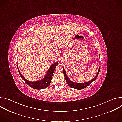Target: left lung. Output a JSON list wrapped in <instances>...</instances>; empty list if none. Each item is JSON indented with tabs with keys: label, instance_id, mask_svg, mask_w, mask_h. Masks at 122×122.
Instances as JSON below:
<instances>
[{
	"label": "left lung",
	"instance_id": "left-lung-1",
	"mask_svg": "<svg viewBox=\"0 0 122 122\" xmlns=\"http://www.w3.org/2000/svg\"><path fill=\"white\" fill-rule=\"evenodd\" d=\"M100 66L99 67L98 72H97L96 76L95 77V78L94 79H93L90 81H89L88 82H84V83H76V82L72 81H71L69 79V78L68 77L67 75L66 74V71H65L64 67H63V73H64V75L65 76V80H66L68 85L69 86H70L71 88H74L76 89H78V90H81V89H84V88H86V87H87L88 85H89L90 84H91L97 79V77L98 76V75L99 71H100Z\"/></svg>",
	"mask_w": 122,
	"mask_h": 122
}]
</instances>
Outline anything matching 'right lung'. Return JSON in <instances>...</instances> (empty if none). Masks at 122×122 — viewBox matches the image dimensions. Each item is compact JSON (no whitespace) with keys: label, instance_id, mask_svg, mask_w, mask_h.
I'll list each match as a JSON object with an SVG mask.
<instances>
[{"label":"right lung","instance_id":"add662e5","mask_svg":"<svg viewBox=\"0 0 122 122\" xmlns=\"http://www.w3.org/2000/svg\"><path fill=\"white\" fill-rule=\"evenodd\" d=\"M58 65V62H57L54 63L53 65H51L49 67L48 71H47V73L46 74L44 78L42 80L37 81H30L26 80V79H25L20 73L19 68L18 67V65H17V68H18V71L21 77L25 81V82H26V83H27L29 86H30L31 87L34 89L39 90V89H44L48 87V86L50 85L52 77H53V75L54 72L55 68Z\"/></svg>","mask_w":122,"mask_h":122}]
</instances>
